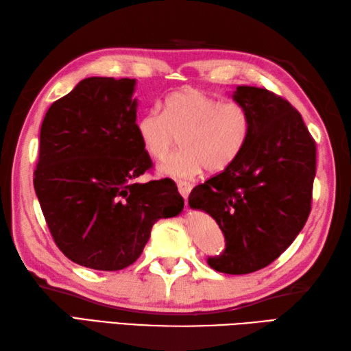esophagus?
I'll list each match as a JSON object with an SVG mask.
<instances>
[{
  "label": "esophagus",
  "instance_id": "esophagus-1",
  "mask_svg": "<svg viewBox=\"0 0 351 351\" xmlns=\"http://www.w3.org/2000/svg\"><path fill=\"white\" fill-rule=\"evenodd\" d=\"M191 189H193V185H191L190 182H187V181H180V182H178V190H180L181 196H182L184 199L189 197Z\"/></svg>",
  "mask_w": 351,
  "mask_h": 351
}]
</instances>
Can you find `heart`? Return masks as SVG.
<instances>
[{
    "label": "heart",
    "mask_w": 351,
    "mask_h": 351,
    "mask_svg": "<svg viewBox=\"0 0 351 351\" xmlns=\"http://www.w3.org/2000/svg\"><path fill=\"white\" fill-rule=\"evenodd\" d=\"M141 146L154 160H162L181 136V151L158 166V173L189 180L200 171H221L232 164L247 145L252 117L243 104L221 102L196 88L171 93L164 113L152 108L137 119Z\"/></svg>",
    "instance_id": "obj_1"
}]
</instances>
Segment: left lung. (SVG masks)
Segmentation results:
<instances>
[{
    "label": "left lung",
    "instance_id": "8db88e82",
    "mask_svg": "<svg viewBox=\"0 0 351 351\" xmlns=\"http://www.w3.org/2000/svg\"><path fill=\"white\" fill-rule=\"evenodd\" d=\"M232 99L250 113L247 145L228 169L193 189L189 205L210 214L225 235V250L208 256V265L247 274L271 264L303 229L317 154L288 101L252 86H237Z\"/></svg>",
    "mask_w": 351,
    "mask_h": 351
}]
</instances>
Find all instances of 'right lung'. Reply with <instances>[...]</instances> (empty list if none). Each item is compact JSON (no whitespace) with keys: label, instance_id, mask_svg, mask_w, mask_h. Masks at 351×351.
I'll use <instances>...</instances> for the list:
<instances>
[{"label":"right lung","instance_id":"obj_1","mask_svg":"<svg viewBox=\"0 0 351 351\" xmlns=\"http://www.w3.org/2000/svg\"><path fill=\"white\" fill-rule=\"evenodd\" d=\"M136 80H81L45 114L34 190L64 256L116 271L136 263L154 223L184 199L171 181L136 182L152 166L137 131Z\"/></svg>","mask_w":351,"mask_h":351}]
</instances>
